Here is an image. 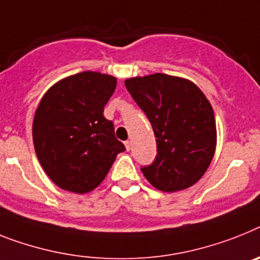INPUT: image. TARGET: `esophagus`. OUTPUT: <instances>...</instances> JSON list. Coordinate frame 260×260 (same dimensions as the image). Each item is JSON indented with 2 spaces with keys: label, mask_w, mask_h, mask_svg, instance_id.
I'll return each instance as SVG.
<instances>
[{
  "label": "esophagus",
  "mask_w": 260,
  "mask_h": 260,
  "mask_svg": "<svg viewBox=\"0 0 260 260\" xmlns=\"http://www.w3.org/2000/svg\"><path fill=\"white\" fill-rule=\"evenodd\" d=\"M124 145H125V148H126V150H129L131 149V141H124Z\"/></svg>",
  "instance_id": "esophagus-1"
}]
</instances>
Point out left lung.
Here are the masks:
<instances>
[{
  "instance_id": "1",
  "label": "left lung",
  "mask_w": 260,
  "mask_h": 260,
  "mask_svg": "<svg viewBox=\"0 0 260 260\" xmlns=\"http://www.w3.org/2000/svg\"><path fill=\"white\" fill-rule=\"evenodd\" d=\"M131 96L153 128L157 156L141 167L156 189L177 191L200 180L214 156L217 131L209 100L194 83L153 74L125 80Z\"/></svg>"
}]
</instances>
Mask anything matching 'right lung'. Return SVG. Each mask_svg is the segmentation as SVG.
Returning a JSON list of instances; mask_svg holds the SVG:
<instances>
[{
	"instance_id": "add662e5",
	"label": "right lung",
	"mask_w": 260,
	"mask_h": 260,
	"mask_svg": "<svg viewBox=\"0 0 260 260\" xmlns=\"http://www.w3.org/2000/svg\"><path fill=\"white\" fill-rule=\"evenodd\" d=\"M116 79L84 71L60 80L45 93L32 123L39 162L64 190L87 193L104 180L116 154L125 147L115 137L104 106Z\"/></svg>"
}]
</instances>
